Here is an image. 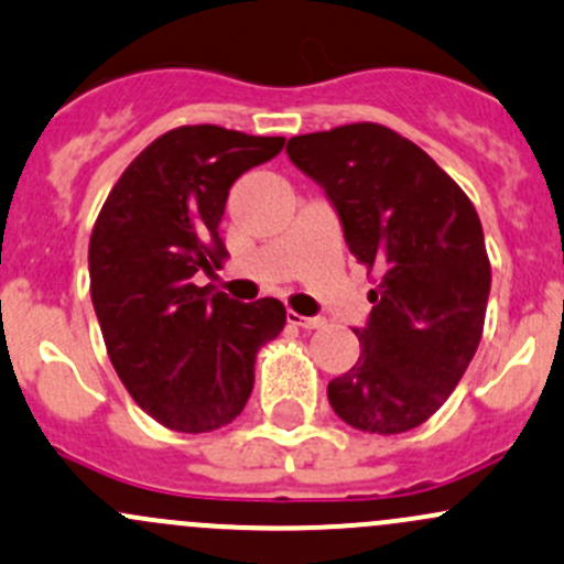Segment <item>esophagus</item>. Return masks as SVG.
<instances>
[{"mask_svg":"<svg viewBox=\"0 0 564 564\" xmlns=\"http://www.w3.org/2000/svg\"><path fill=\"white\" fill-rule=\"evenodd\" d=\"M286 322L294 324V327H302V329H318V327H324V324H327V318H322V316H300V313L289 311L286 313Z\"/></svg>","mask_w":564,"mask_h":564,"instance_id":"obj_1","label":"esophagus"}]
</instances>
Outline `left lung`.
I'll return each instance as SVG.
<instances>
[{"label":"left lung","mask_w":564,"mask_h":564,"mask_svg":"<svg viewBox=\"0 0 564 564\" xmlns=\"http://www.w3.org/2000/svg\"><path fill=\"white\" fill-rule=\"evenodd\" d=\"M289 159L327 194L348 251L381 272L357 327L359 359L327 387L346 424L400 435L424 424L481 343L491 267L478 213L416 142L381 123L292 138Z\"/></svg>","instance_id":"left-lung-1"}]
</instances>
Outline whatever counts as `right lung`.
Segmentation results:
<instances>
[{"label":"right lung","instance_id":"1","mask_svg":"<svg viewBox=\"0 0 564 564\" xmlns=\"http://www.w3.org/2000/svg\"><path fill=\"white\" fill-rule=\"evenodd\" d=\"M283 142L177 127L123 170L94 224L88 275L110 361L167 430L213 432L240 416L257 351L286 324L278 300L242 305L192 283L227 257L218 224L232 183Z\"/></svg>","mask_w":564,"mask_h":564}]
</instances>
